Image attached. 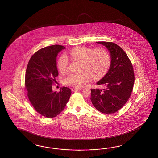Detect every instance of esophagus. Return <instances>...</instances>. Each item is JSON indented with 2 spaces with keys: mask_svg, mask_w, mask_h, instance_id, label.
<instances>
[{
  "mask_svg": "<svg viewBox=\"0 0 158 158\" xmlns=\"http://www.w3.org/2000/svg\"><path fill=\"white\" fill-rule=\"evenodd\" d=\"M81 88H76V87H73L72 88V91H80L81 90Z\"/></svg>",
  "mask_w": 158,
  "mask_h": 158,
  "instance_id": "1",
  "label": "esophagus"
}]
</instances>
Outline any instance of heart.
<instances>
[{"instance_id":"b5f03b06","label":"heart","mask_w":158,"mask_h":158,"mask_svg":"<svg viewBox=\"0 0 158 158\" xmlns=\"http://www.w3.org/2000/svg\"><path fill=\"white\" fill-rule=\"evenodd\" d=\"M71 57L82 63L81 73H71L64 78V83L73 87L84 86L94 79L103 77L107 73L110 65L111 58L107 52L103 49L95 51L85 46L73 48L69 52ZM69 60L67 56L63 54L57 61V67L61 73L68 71Z\"/></svg>"}]
</instances>
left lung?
<instances>
[{"mask_svg": "<svg viewBox=\"0 0 158 158\" xmlns=\"http://www.w3.org/2000/svg\"><path fill=\"white\" fill-rule=\"evenodd\" d=\"M109 51L111 65L107 73L97 82L103 90L91 89V101L96 109L103 114L118 111L128 101L133 90L134 73L131 61L118 44L110 42H97Z\"/></svg>", "mask_w": 158, "mask_h": 158, "instance_id": "8db88e82", "label": "left lung"}]
</instances>
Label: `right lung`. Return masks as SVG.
I'll return each mask as SVG.
<instances>
[{"label":"right lung","instance_id":"right-lung-1","mask_svg":"<svg viewBox=\"0 0 158 158\" xmlns=\"http://www.w3.org/2000/svg\"><path fill=\"white\" fill-rule=\"evenodd\" d=\"M65 48L57 44L41 48L31 57L27 66L25 85L29 100L36 111L46 118L56 117L61 112L71 97L68 87H61L58 93L52 88L59 74L57 54Z\"/></svg>","mask_w":158,"mask_h":158}]
</instances>
